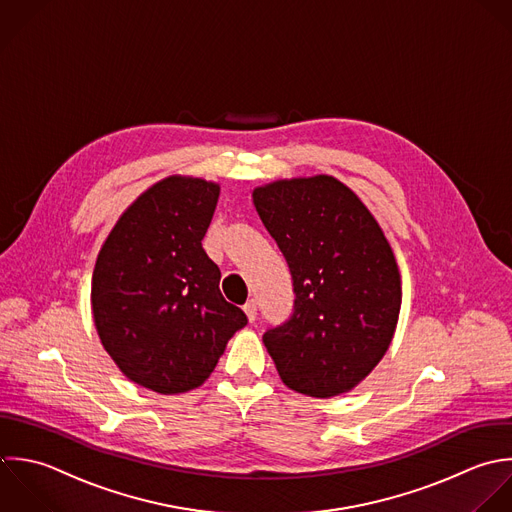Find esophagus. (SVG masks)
I'll use <instances>...</instances> for the list:
<instances>
[{"label":"esophagus","instance_id":"obj_1","mask_svg":"<svg viewBox=\"0 0 512 512\" xmlns=\"http://www.w3.org/2000/svg\"><path fill=\"white\" fill-rule=\"evenodd\" d=\"M243 311L247 315V319L253 323L257 319V301L255 299H249L245 305H243Z\"/></svg>","mask_w":512,"mask_h":512}]
</instances>
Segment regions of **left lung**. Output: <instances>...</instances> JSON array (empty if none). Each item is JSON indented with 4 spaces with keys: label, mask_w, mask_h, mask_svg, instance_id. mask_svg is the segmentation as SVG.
<instances>
[{
    "label": "left lung",
    "mask_w": 512,
    "mask_h": 512,
    "mask_svg": "<svg viewBox=\"0 0 512 512\" xmlns=\"http://www.w3.org/2000/svg\"><path fill=\"white\" fill-rule=\"evenodd\" d=\"M257 213L293 279V311L263 343L283 383L335 397L363 381L387 353L401 311V275L379 223L329 175L253 191Z\"/></svg>",
    "instance_id": "8db88e82"
}]
</instances>
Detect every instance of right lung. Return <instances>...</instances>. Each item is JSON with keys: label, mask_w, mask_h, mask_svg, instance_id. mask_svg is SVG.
Instances as JSON below:
<instances>
[{"label": "right lung", "mask_w": 512, "mask_h": 512, "mask_svg": "<svg viewBox=\"0 0 512 512\" xmlns=\"http://www.w3.org/2000/svg\"><path fill=\"white\" fill-rule=\"evenodd\" d=\"M217 197L219 185L203 179L159 181L121 215L95 263L99 339L133 383L155 393L199 387L247 325L201 245Z\"/></svg>", "instance_id": "right-lung-1"}]
</instances>
